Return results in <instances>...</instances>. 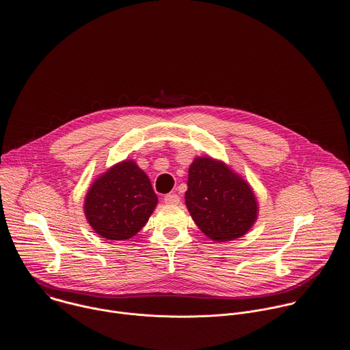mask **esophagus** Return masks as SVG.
Listing matches in <instances>:
<instances>
[{
  "instance_id": "34e87169",
  "label": "esophagus",
  "mask_w": 350,
  "mask_h": 350,
  "mask_svg": "<svg viewBox=\"0 0 350 350\" xmlns=\"http://www.w3.org/2000/svg\"><path fill=\"white\" fill-rule=\"evenodd\" d=\"M163 200H165V203H167V204H178L180 198H178V195H176V193H167V195L163 198Z\"/></svg>"
}]
</instances>
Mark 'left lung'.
Instances as JSON below:
<instances>
[{
	"instance_id": "left-lung-1",
	"label": "left lung",
	"mask_w": 350,
	"mask_h": 350,
	"mask_svg": "<svg viewBox=\"0 0 350 350\" xmlns=\"http://www.w3.org/2000/svg\"><path fill=\"white\" fill-rule=\"evenodd\" d=\"M187 208L203 234L217 243L245 237L258 217L252 185L225 162L196 157L188 169Z\"/></svg>"
}]
</instances>
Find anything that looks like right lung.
Segmentation results:
<instances>
[{
  "label": "right lung",
  "mask_w": 350,
  "mask_h": 350,
  "mask_svg": "<svg viewBox=\"0 0 350 350\" xmlns=\"http://www.w3.org/2000/svg\"><path fill=\"white\" fill-rule=\"evenodd\" d=\"M158 204L151 181L136 161L125 159L89 187L83 213L92 229L107 241H128L148 222Z\"/></svg>",
  "instance_id": "right-lung-1"
}]
</instances>
